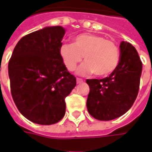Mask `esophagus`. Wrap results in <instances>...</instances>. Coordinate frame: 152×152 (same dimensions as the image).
<instances>
[{
  "label": "esophagus",
  "mask_w": 152,
  "mask_h": 152,
  "mask_svg": "<svg viewBox=\"0 0 152 152\" xmlns=\"http://www.w3.org/2000/svg\"><path fill=\"white\" fill-rule=\"evenodd\" d=\"M76 83L77 84H81V83H83V80L80 79V78H76Z\"/></svg>",
  "instance_id": "obj_1"
}]
</instances>
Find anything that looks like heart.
Here are the masks:
<instances>
[{
    "label": "heart",
    "instance_id": "heart-1",
    "mask_svg": "<svg viewBox=\"0 0 152 152\" xmlns=\"http://www.w3.org/2000/svg\"><path fill=\"white\" fill-rule=\"evenodd\" d=\"M59 55L67 69L73 72L83 59L86 62L77 70V74L86 76L94 73L103 77L112 74L120 62V51L112 40L99 35L82 33L73 38L72 44H63Z\"/></svg>",
    "mask_w": 152,
    "mask_h": 152
}]
</instances>
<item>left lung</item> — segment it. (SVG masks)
I'll return each instance as SVG.
<instances>
[{
	"label": "left lung",
	"mask_w": 152,
	"mask_h": 152,
	"mask_svg": "<svg viewBox=\"0 0 152 152\" xmlns=\"http://www.w3.org/2000/svg\"><path fill=\"white\" fill-rule=\"evenodd\" d=\"M121 56L116 69L103 79L86 80L89 86L87 109L99 121H112L123 115L137 98L142 64L130 43L121 41Z\"/></svg>",
	"instance_id": "left-lung-1"
}]
</instances>
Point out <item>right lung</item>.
Masks as SVG:
<instances>
[{
    "instance_id": "1",
    "label": "right lung",
    "mask_w": 152,
    "mask_h": 152,
    "mask_svg": "<svg viewBox=\"0 0 152 152\" xmlns=\"http://www.w3.org/2000/svg\"><path fill=\"white\" fill-rule=\"evenodd\" d=\"M66 30L45 27L21 38L9 62L11 94L23 116L39 124H55L66 112L65 98L76 85L59 55Z\"/></svg>"
}]
</instances>
